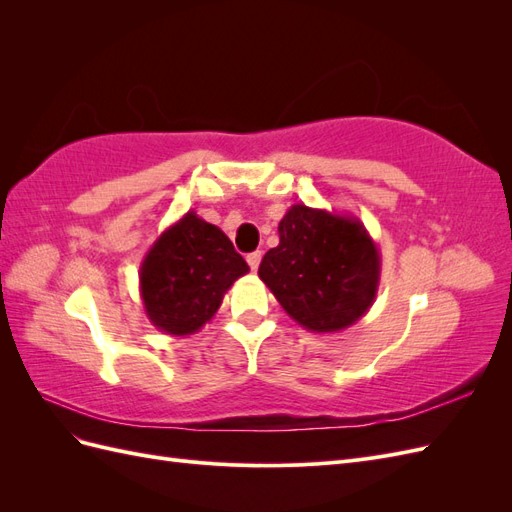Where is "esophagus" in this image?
Wrapping results in <instances>:
<instances>
[{"label":"esophagus","instance_id":"obj_1","mask_svg":"<svg viewBox=\"0 0 512 512\" xmlns=\"http://www.w3.org/2000/svg\"><path fill=\"white\" fill-rule=\"evenodd\" d=\"M260 258H262V254L260 252H252V254H247V265H250V269L252 271H256L258 269V265H260Z\"/></svg>","mask_w":512,"mask_h":512}]
</instances>
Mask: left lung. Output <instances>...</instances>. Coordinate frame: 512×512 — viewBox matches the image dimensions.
<instances>
[{
	"label": "left lung",
	"instance_id": "8db88e82",
	"mask_svg": "<svg viewBox=\"0 0 512 512\" xmlns=\"http://www.w3.org/2000/svg\"><path fill=\"white\" fill-rule=\"evenodd\" d=\"M280 245L260 262L258 277L284 312L312 333L344 331L374 305L380 252L359 218L292 205Z\"/></svg>",
	"mask_w": 512,
	"mask_h": 512
}]
</instances>
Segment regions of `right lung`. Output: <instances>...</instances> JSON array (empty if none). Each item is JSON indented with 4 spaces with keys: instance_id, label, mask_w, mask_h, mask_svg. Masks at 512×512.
Returning a JSON list of instances; mask_svg holds the SVG:
<instances>
[{
    "instance_id": "1",
    "label": "right lung",
    "mask_w": 512,
    "mask_h": 512,
    "mask_svg": "<svg viewBox=\"0 0 512 512\" xmlns=\"http://www.w3.org/2000/svg\"><path fill=\"white\" fill-rule=\"evenodd\" d=\"M250 267L224 232L188 211L149 247L138 271L145 314L166 335L200 331Z\"/></svg>"
}]
</instances>
